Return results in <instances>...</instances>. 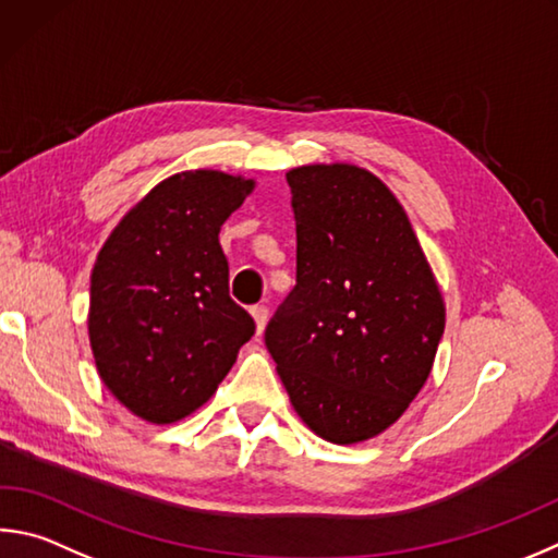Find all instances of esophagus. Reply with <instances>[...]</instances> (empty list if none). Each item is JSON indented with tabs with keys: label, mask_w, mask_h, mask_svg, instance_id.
<instances>
[{
	"label": "esophagus",
	"mask_w": 558,
	"mask_h": 558,
	"mask_svg": "<svg viewBox=\"0 0 558 558\" xmlns=\"http://www.w3.org/2000/svg\"><path fill=\"white\" fill-rule=\"evenodd\" d=\"M251 317H253V322H256V329H258V333H260V331H263V327H266L268 307H263V305L251 307Z\"/></svg>",
	"instance_id": "1"
}]
</instances>
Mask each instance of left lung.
I'll use <instances>...</instances> for the list:
<instances>
[{
  "label": "left lung",
  "mask_w": 558,
  "mask_h": 558,
  "mask_svg": "<svg viewBox=\"0 0 558 558\" xmlns=\"http://www.w3.org/2000/svg\"><path fill=\"white\" fill-rule=\"evenodd\" d=\"M298 286L266 329L292 410L317 437L361 444L427 383L447 307L390 187L353 163L288 170Z\"/></svg>",
  "instance_id": "1"
}]
</instances>
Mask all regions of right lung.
<instances>
[{
	"mask_svg": "<svg viewBox=\"0 0 558 558\" xmlns=\"http://www.w3.org/2000/svg\"><path fill=\"white\" fill-rule=\"evenodd\" d=\"M256 187L225 170H182L131 207L99 248L87 333L107 390L150 424L199 410L256 324L229 298L219 229Z\"/></svg>",
	"mask_w": 558,
	"mask_h": 558,
	"instance_id": "1",
	"label": "right lung"
}]
</instances>
